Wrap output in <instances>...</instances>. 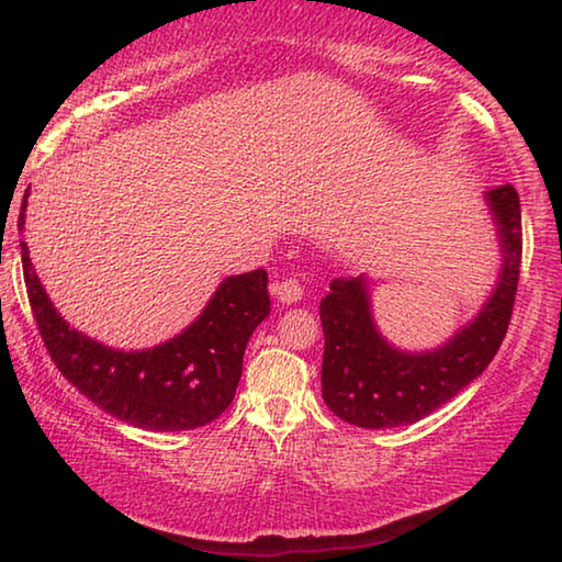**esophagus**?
I'll list each match as a JSON object with an SVG mask.
<instances>
[{
  "label": "esophagus",
  "mask_w": 562,
  "mask_h": 562,
  "mask_svg": "<svg viewBox=\"0 0 562 562\" xmlns=\"http://www.w3.org/2000/svg\"><path fill=\"white\" fill-rule=\"evenodd\" d=\"M274 294L282 304H294L302 300V284L297 280H284L280 284H274Z\"/></svg>",
  "instance_id": "1"
}]
</instances>
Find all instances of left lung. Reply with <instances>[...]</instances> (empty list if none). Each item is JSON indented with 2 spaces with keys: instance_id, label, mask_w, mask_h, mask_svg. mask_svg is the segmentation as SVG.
Listing matches in <instances>:
<instances>
[{
  "instance_id": "8db88e82",
  "label": "left lung",
  "mask_w": 562,
  "mask_h": 562,
  "mask_svg": "<svg viewBox=\"0 0 562 562\" xmlns=\"http://www.w3.org/2000/svg\"><path fill=\"white\" fill-rule=\"evenodd\" d=\"M501 245V274L479 315L441 347L398 349L382 337L372 315L364 274L337 278L319 302L325 357L322 398L339 418L361 429L414 424L469 386L496 357L516 302L522 233L520 201L513 186L486 193Z\"/></svg>"
}]
</instances>
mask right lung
I'll return each mask as SVG.
<instances>
[{"label":"right lung","mask_w":562,"mask_h":562,"mask_svg":"<svg viewBox=\"0 0 562 562\" xmlns=\"http://www.w3.org/2000/svg\"><path fill=\"white\" fill-rule=\"evenodd\" d=\"M22 268L34 319L59 372L103 412L148 431H188L221 416L235 398L247 341L270 315L268 272L231 274L180 335L158 347L123 351L74 329L56 312L24 240Z\"/></svg>","instance_id":"add662e5"}]
</instances>
